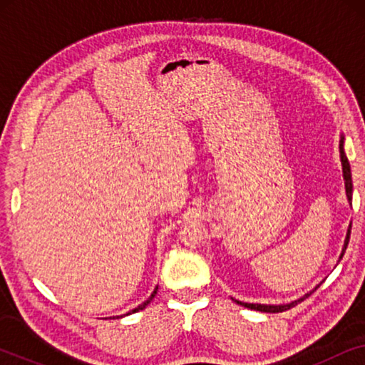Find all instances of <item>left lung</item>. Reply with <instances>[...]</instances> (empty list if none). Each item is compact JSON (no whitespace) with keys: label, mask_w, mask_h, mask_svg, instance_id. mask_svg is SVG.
Instances as JSON below:
<instances>
[{"label":"left lung","mask_w":365,"mask_h":365,"mask_svg":"<svg viewBox=\"0 0 365 365\" xmlns=\"http://www.w3.org/2000/svg\"><path fill=\"white\" fill-rule=\"evenodd\" d=\"M339 151H341V163H342V174H344V181H346V194H347V201L352 202V174H351V164L347 161V156L346 153H344V136H341V144H339ZM351 227L352 224H349V229H347V236H346V241H344V247H342V252L341 256H339V261H341L344 252H346L347 249V244H349V239H351ZM321 286V284H319ZM317 286V287H319ZM316 287V289H317ZM316 289H312L311 292L304 294L301 299H297V301L294 302H289V304H279V306H272V304H249V302H241V301H236L237 304H241V306L247 307V309H254V311H261V312H284L287 311V309H291L294 306H297L299 302H302L304 299H307L311 294L316 291Z\"/></svg>","instance_id":"obj_1"}]
</instances>
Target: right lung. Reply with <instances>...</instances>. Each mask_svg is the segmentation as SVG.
<instances>
[{"instance_id": "obj_1", "label": "right lung", "mask_w": 365, "mask_h": 365, "mask_svg": "<svg viewBox=\"0 0 365 365\" xmlns=\"http://www.w3.org/2000/svg\"><path fill=\"white\" fill-rule=\"evenodd\" d=\"M156 292H158V287H156V289H154V291H153V294H151V296H149V297H148V301H144V302L141 304V306H138L136 309H133V311H129L128 314H124V316H129V314H134V312H138V311H143V309H144V307H146V306H148V304L153 301V299H154V296H156ZM121 317H123V316H121Z\"/></svg>"}]
</instances>
